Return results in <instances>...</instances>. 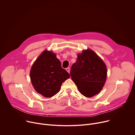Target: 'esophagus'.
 <instances>
[{"instance_id": "obj_1", "label": "esophagus", "mask_w": 135, "mask_h": 135, "mask_svg": "<svg viewBox=\"0 0 135 135\" xmlns=\"http://www.w3.org/2000/svg\"><path fill=\"white\" fill-rule=\"evenodd\" d=\"M66 70L69 73H70V68H67L66 69Z\"/></svg>"}]
</instances>
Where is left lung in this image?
I'll return each mask as SVG.
<instances>
[{
    "instance_id": "1",
    "label": "left lung",
    "mask_w": 135,
    "mask_h": 135,
    "mask_svg": "<svg viewBox=\"0 0 135 135\" xmlns=\"http://www.w3.org/2000/svg\"><path fill=\"white\" fill-rule=\"evenodd\" d=\"M70 74L80 93L90 98L102 90L107 78V68L97 54L88 49L78 54Z\"/></svg>"
}]
</instances>
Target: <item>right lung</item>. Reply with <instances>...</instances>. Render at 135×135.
<instances>
[{"label": "right lung", "mask_w": 135, "mask_h": 135, "mask_svg": "<svg viewBox=\"0 0 135 135\" xmlns=\"http://www.w3.org/2000/svg\"><path fill=\"white\" fill-rule=\"evenodd\" d=\"M32 84L38 92L50 98L58 92L62 83L70 78L52 51H44L32 66L30 72Z\"/></svg>", "instance_id": "obj_1"}]
</instances>
